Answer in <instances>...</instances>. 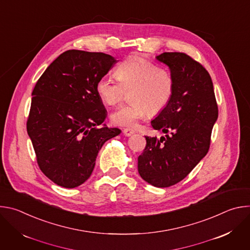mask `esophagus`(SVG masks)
I'll list each match as a JSON object with an SVG mask.
<instances>
[{
    "instance_id": "esophagus-1",
    "label": "esophagus",
    "mask_w": 250,
    "mask_h": 250,
    "mask_svg": "<svg viewBox=\"0 0 250 250\" xmlns=\"http://www.w3.org/2000/svg\"><path fill=\"white\" fill-rule=\"evenodd\" d=\"M123 132H124V134H125V136H130L131 134H133V133H134V130H133V129H131V128L126 127V128H124Z\"/></svg>"
}]
</instances>
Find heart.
Segmentation results:
<instances>
[{
    "mask_svg": "<svg viewBox=\"0 0 250 250\" xmlns=\"http://www.w3.org/2000/svg\"><path fill=\"white\" fill-rule=\"evenodd\" d=\"M117 79L103 76L96 85L102 102L115 105L129 92V104H124L111 115V122L119 126H134L148 114L161 113L170 103L174 92V79L168 70L159 68L146 58L131 55L116 68Z\"/></svg>",
    "mask_w": 250,
    "mask_h": 250,
    "instance_id": "1",
    "label": "heart"
}]
</instances>
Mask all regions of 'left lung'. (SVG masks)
Returning <instances> with one entry per match:
<instances>
[{
  "instance_id": "1",
  "label": "left lung",
  "mask_w": 250,
  "mask_h": 250,
  "mask_svg": "<svg viewBox=\"0 0 250 250\" xmlns=\"http://www.w3.org/2000/svg\"><path fill=\"white\" fill-rule=\"evenodd\" d=\"M156 59L170 68L174 92L151 121L152 127L166 135L146 136L137 168L145 181L166 188L182 181L206 156L219 109L210 76L200 62L183 52H163Z\"/></svg>"
}]
</instances>
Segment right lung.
<instances>
[{
    "label": "right lung",
    "mask_w": 250,
    "mask_h": 250,
    "mask_svg": "<svg viewBox=\"0 0 250 250\" xmlns=\"http://www.w3.org/2000/svg\"><path fill=\"white\" fill-rule=\"evenodd\" d=\"M117 60L103 52L67 50L44 71L32 91L26 130L39 167L72 189L91 176L98 152L119 128L100 126L106 110L96 85Z\"/></svg>",
    "instance_id": "obj_1"
}]
</instances>
